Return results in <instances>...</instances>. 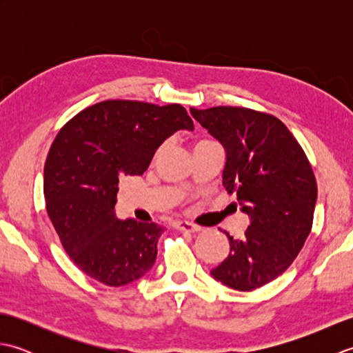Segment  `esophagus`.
<instances>
[{
	"label": "esophagus",
	"mask_w": 353,
	"mask_h": 353,
	"mask_svg": "<svg viewBox=\"0 0 353 353\" xmlns=\"http://www.w3.org/2000/svg\"><path fill=\"white\" fill-rule=\"evenodd\" d=\"M174 226L177 229L185 230V232H192V234L194 232L200 230V226H197V224H194V223H190V221H176Z\"/></svg>",
	"instance_id": "34e87169"
}]
</instances>
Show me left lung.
Here are the masks:
<instances>
[{"label":"left lung","mask_w":353,"mask_h":353,"mask_svg":"<svg viewBox=\"0 0 353 353\" xmlns=\"http://www.w3.org/2000/svg\"><path fill=\"white\" fill-rule=\"evenodd\" d=\"M191 115L226 150L223 185L235 192L250 224L214 279L252 291L287 270L308 238L317 182L301 144L281 119L247 108L194 109Z\"/></svg>","instance_id":"8db88e82"}]
</instances>
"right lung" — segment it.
I'll return each mask as SVG.
<instances>
[{"label":"right lung","mask_w":353,"mask_h":353,"mask_svg":"<svg viewBox=\"0 0 353 353\" xmlns=\"http://www.w3.org/2000/svg\"><path fill=\"white\" fill-rule=\"evenodd\" d=\"M177 130H194L181 104L108 100L57 133L43 168L45 205L65 252L92 279L121 287L153 267L163 228L118 220L117 192L119 181L141 176Z\"/></svg>","instance_id":"add662e5"}]
</instances>
